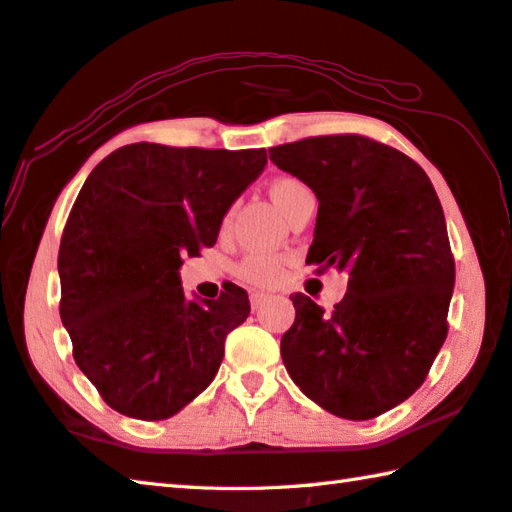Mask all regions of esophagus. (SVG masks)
<instances>
[{"instance_id": "obj_1", "label": "esophagus", "mask_w": 512, "mask_h": 512, "mask_svg": "<svg viewBox=\"0 0 512 512\" xmlns=\"http://www.w3.org/2000/svg\"><path fill=\"white\" fill-rule=\"evenodd\" d=\"M268 295H264V293H253L250 295V306H253V310H257V308H262L266 302H268Z\"/></svg>"}]
</instances>
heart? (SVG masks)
Returning <instances> with one entry per match:
<instances>
[{
	"label": "heart",
	"mask_w": 512,
	"mask_h": 512,
	"mask_svg": "<svg viewBox=\"0 0 512 512\" xmlns=\"http://www.w3.org/2000/svg\"><path fill=\"white\" fill-rule=\"evenodd\" d=\"M268 193L279 213L286 217L299 199L310 195V190L295 177H277L270 182ZM237 273L239 277L255 286H273L279 282V277H282V259L275 255H248L244 262L239 264Z\"/></svg>",
	"instance_id": "obj_1"
}]
</instances>
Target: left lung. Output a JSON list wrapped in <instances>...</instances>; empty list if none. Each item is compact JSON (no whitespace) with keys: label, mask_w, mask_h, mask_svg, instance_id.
Wrapping results in <instances>:
<instances>
[{"label":"left lung","mask_w":512,"mask_h":512,"mask_svg":"<svg viewBox=\"0 0 512 512\" xmlns=\"http://www.w3.org/2000/svg\"><path fill=\"white\" fill-rule=\"evenodd\" d=\"M268 153L319 202L306 264L348 273L333 313L302 293L290 297L284 366L328 413L373 419L424 384L444 346L455 262L442 204L413 159L362 135L310 137Z\"/></svg>","instance_id":"left-lung-1"}]
</instances>
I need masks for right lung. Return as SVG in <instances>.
Returning <instances> with one entry per match:
<instances>
[{
    "label": "right lung",
    "instance_id": "1",
    "mask_svg": "<svg viewBox=\"0 0 512 512\" xmlns=\"http://www.w3.org/2000/svg\"><path fill=\"white\" fill-rule=\"evenodd\" d=\"M266 150L130 144L88 175L59 244V315L104 402L144 422L177 415L213 382L250 313L244 288L188 299L179 268L217 242Z\"/></svg>",
    "mask_w": 512,
    "mask_h": 512
}]
</instances>
